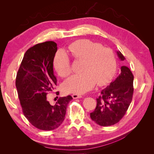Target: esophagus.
I'll use <instances>...</instances> for the list:
<instances>
[{
    "label": "esophagus",
    "instance_id": "obj_1",
    "mask_svg": "<svg viewBox=\"0 0 154 154\" xmlns=\"http://www.w3.org/2000/svg\"><path fill=\"white\" fill-rule=\"evenodd\" d=\"M73 99H78V98H81V97H82L81 95L80 94H73L72 95Z\"/></svg>",
    "mask_w": 154,
    "mask_h": 154
}]
</instances>
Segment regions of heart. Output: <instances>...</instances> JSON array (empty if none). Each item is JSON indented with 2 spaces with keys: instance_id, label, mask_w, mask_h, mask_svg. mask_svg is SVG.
I'll return each mask as SVG.
<instances>
[{
  "instance_id": "heart-1",
  "label": "heart",
  "mask_w": 154,
  "mask_h": 154,
  "mask_svg": "<svg viewBox=\"0 0 154 154\" xmlns=\"http://www.w3.org/2000/svg\"><path fill=\"white\" fill-rule=\"evenodd\" d=\"M69 51L76 61H82L81 73L75 74L65 81V92L83 94L94 87L107 84L116 70V59L113 51L89 40H79L70 44ZM54 67L60 76L66 77L72 71L68 54L60 50L56 53Z\"/></svg>"
}]
</instances>
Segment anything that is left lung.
I'll use <instances>...</instances> for the list:
<instances>
[{
    "label": "left lung",
    "instance_id": "1",
    "mask_svg": "<svg viewBox=\"0 0 154 154\" xmlns=\"http://www.w3.org/2000/svg\"><path fill=\"white\" fill-rule=\"evenodd\" d=\"M119 58H125L117 51ZM134 76L127 66H122L121 72L116 80L101 92L96 99L97 105L91 114L92 121L100 126L108 127L118 123L127 112L134 92Z\"/></svg>",
    "mask_w": 154,
    "mask_h": 154
}]
</instances>
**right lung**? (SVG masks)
I'll return each mask as SVG.
<instances>
[{
	"label": "right lung",
	"mask_w": 154,
	"mask_h": 154,
	"mask_svg": "<svg viewBox=\"0 0 154 154\" xmlns=\"http://www.w3.org/2000/svg\"><path fill=\"white\" fill-rule=\"evenodd\" d=\"M57 51V44L53 41L32 46L24 54L16 78L24 115L32 125L42 130H54L62 123L67 105L72 100L71 96L60 97L54 105L47 100L48 92L57 85L53 71Z\"/></svg>",
	"instance_id": "right-lung-1"
}]
</instances>
